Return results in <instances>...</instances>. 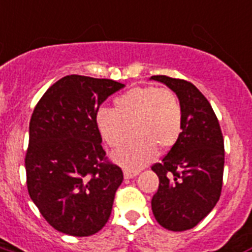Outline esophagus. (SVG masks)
<instances>
[{
  "label": "esophagus",
  "instance_id": "1",
  "mask_svg": "<svg viewBox=\"0 0 252 252\" xmlns=\"http://www.w3.org/2000/svg\"><path fill=\"white\" fill-rule=\"evenodd\" d=\"M139 175V171H133V169H124V178L132 179Z\"/></svg>",
  "mask_w": 252,
  "mask_h": 252
}]
</instances>
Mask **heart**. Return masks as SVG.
<instances>
[{
    "label": "heart",
    "instance_id": "obj_1",
    "mask_svg": "<svg viewBox=\"0 0 252 252\" xmlns=\"http://www.w3.org/2000/svg\"><path fill=\"white\" fill-rule=\"evenodd\" d=\"M96 128L111 148L120 147L113 159L126 168H140L156 154L176 144L183 131V108L178 94L155 85L135 87L113 100V108L96 113Z\"/></svg>",
    "mask_w": 252,
    "mask_h": 252
}]
</instances>
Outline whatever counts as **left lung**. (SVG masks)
<instances>
[{
    "instance_id": "obj_1",
    "label": "left lung",
    "mask_w": 252,
    "mask_h": 252,
    "mask_svg": "<svg viewBox=\"0 0 252 252\" xmlns=\"http://www.w3.org/2000/svg\"><path fill=\"white\" fill-rule=\"evenodd\" d=\"M151 79L178 94L183 108V131L160 163L152 212L164 228L186 231L204 219L219 200L224 169V140L211 104L189 81L168 76Z\"/></svg>"
}]
</instances>
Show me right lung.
<instances>
[{"mask_svg":"<svg viewBox=\"0 0 252 252\" xmlns=\"http://www.w3.org/2000/svg\"><path fill=\"white\" fill-rule=\"evenodd\" d=\"M123 87L109 79L65 76L32 113L28 192L44 219L66 235H93L111 216L123 171L102 150L96 113Z\"/></svg>","mask_w":252,"mask_h":252,"instance_id":"1","label":"right lung"}]
</instances>
